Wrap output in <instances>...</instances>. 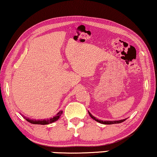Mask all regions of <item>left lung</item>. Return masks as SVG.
Here are the masks:
<instances>
[{
	"label": "left lung",
	"instance_id": "obj_1",
	"mask_svg": "<svg viewBox=\"0 0 157 157\" xmlns=\"http://www.w3.org/2000/svg\"><path fill=\"white\" fill-rule=\"evenodd\" d=\"M88 113H89L90 116L91 117V118H93L94 120H95L96 121H97V122H99V123H101V124H120V123H122V122H124V121L126 120V119H123V120H120V121H103L99 120V119H98V118H95V117L92 116V115L90 114V113L89 112H88Z\"/></svg>",
	"mask_w": 157,
	"mask_h": 157
}]
</instances>
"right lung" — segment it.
Returning <instances> with one entry per match:
<instances>
[{
    "mask_svg": "<svg viewBox=\"0 0 157 157\" xmlns=\"http://www.w3.org/2000/svg\"><path fill=\"white\" fill-rule=\"evenodd\" d=\"M63 113V111H60L59 113H58L56 115V116L52 117V118H49V119H43V120H34V119H30V118H27V117L22 116L24 117V118H25V120L28 121L31 124H41V125H46V124H52L56 121L59 119V118L60 116Z\"/></svg>",
    "mask_w": 157,
    "mask_h": 157,
    "instance_id": "add662e5",
    "label": "right lung"
}]
</instances>
